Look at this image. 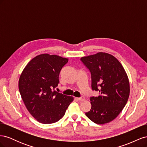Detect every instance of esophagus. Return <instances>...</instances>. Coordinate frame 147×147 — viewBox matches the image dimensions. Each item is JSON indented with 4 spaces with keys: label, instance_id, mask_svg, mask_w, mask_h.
<instances>
[{
    "label": "esophagus",
    "instance_id": "1",
    "mask_svg": "<svg viewBox=\"0 0 147 147\" xmlns=\"http://www.w3.org/2000/svg\"><path fill=\"white\" fill-rule=\"evenodd\" d=\"M78 100H80V101H82V100H84V99H85V98H84V97L83 96H82L80 97H78V98H76Z\"/></svg>",
    "mask_w": 147,
    "mask_h": 147
}]
</instances>
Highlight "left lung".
Returning <instances> with one entry per match:
<instances>
[{
	"label": "left lung",
	"mask_w": 147,
	"mask_h": 147,
	"mask_svg": "<svg viewBox=\"0 0 147 147\" xmlns=\"http://www.w3.org/2000/svg\"><path fill=\"white\" fill-rule=\"evenodd\" d=\"M80 60L91 73L92 90L99 92V96L90 97L91 109L86 115L96 124L112 121L121 112L129 96L125 70L116 57L106 53L82 57Z\"/></svg>",
	"instance_id": "1"
}]
</instances>
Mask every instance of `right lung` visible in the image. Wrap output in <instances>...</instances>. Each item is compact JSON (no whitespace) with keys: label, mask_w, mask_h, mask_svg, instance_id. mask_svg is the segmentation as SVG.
Masks as SVG:
<instances>
[{"label":"right lung","mask_w":147,"mask_h":147,"mask_svg":"<svg viewBox=\"0 0 147 147\" xmlns=\"http://www.w3.org/2000/svg\"><path fill=\"white\" fill-rule=\"evenodd\" d=\"M68 59L57 55H40L31 60L19 79L21 98L31 115L40 123L51 124L64 117L72 96L52 91L59 83L62 68Z\"/></svg>","instance_id":"right-lung-1"}]
</instances>
